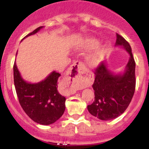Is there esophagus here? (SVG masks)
Listing matches in <instances>:
<instances>
[{
    "mask_svg": "<svg viewBox=\"0 0 149 149\" xmlns=\"http://www.w3.org/2000/svg\"><path fill=\"white\" fill-rule=\"evenodd\" d=\"M85 67L84 64L80 61H75L70 66L66 76L64 78V82L69 87V92L71 93H75L76 90V86L80 83V75L84 73Z\"/></svg>",
    "mask_w": 149,
    "mask_h": 149,
    "instance_id": "34e87169",
    "label": "esophagus"
}]
</instances>
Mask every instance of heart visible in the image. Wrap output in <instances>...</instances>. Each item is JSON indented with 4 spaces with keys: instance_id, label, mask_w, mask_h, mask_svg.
<instances>
[{
    "instance_id": "obj_1",
    "label": "heart",
    "mask_w": 149,
    "mask_h": 149,
    "mask_svg": "<svg viewBox=\"0 0 149 149\" xmlns=\"http://www.w3.org/2000/svg\"><path fill=\"white\" fill-rule=\"evenodd\" d=\"M99 42L97 39L93 38H89L85 39L81 42V43L78 45V49L81 50H90L97 47ZM104 54V50L102 49H97L92 54H90L88 58L89 63L92 66L97 65L100 62V59H102Z\"/></svg>"
}]
</instances>
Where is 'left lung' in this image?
<instances>
[{
  "label": "left lung",
  "instance_id": "1",
  "mask_svg": "<svg viewBox=\"0 0 149 149\" xmlns=\"http://www.w3.org/2000/svg\"><path fill=\"white\" fill-rule=\"evenodd\" d=\"M116 45H121L130 55L126 70L122 75H113L104 62L95 70V83L92 88L95 101L88 106V111L102 120H109L123 113L130 104L136 87L135 61L131 46L123 37L116 33Z\"/></svg>",
  "mask_w": 149,
  "mask_h": 149
}]
</instances>
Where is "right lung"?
Listing matches in <instances>:
<instances>
[{
  "label": "right lung",
  "instance_id": "obj_1",
  "mask_svg": "<svg viewBox=\"0 0 149 149\" xmlns=\"http://www.w3.org/2000/svg\"><path fill=\"white\" fill-rule=\"evenodd\" d=\"M42 28L38 27L24 38L35 34ZM13 71L19 102L26 115L40 125H47L56 122L65 111L66 98L57 90V80L61 75L53 71L42 81L31 84L22 79L15 62Z\"/></svg>",
  "mask_w": 149,
  "mask_h": 149
}]
</instances>
